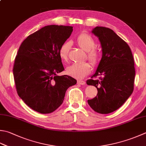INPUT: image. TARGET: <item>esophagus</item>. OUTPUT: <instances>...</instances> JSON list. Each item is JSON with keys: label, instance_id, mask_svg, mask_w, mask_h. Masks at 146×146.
Returning <instances> with one entry per match:
<instances>
[{"label": "esophagus", "instance_id": "obj_1", "mask_svg": "<svg viewBox=\"0 0 146 146\" xmlns=\"http://www.w3.org/2000/svg\"><path fill=\"white\" fill-rule=\"evenodd\" d=\"M77 84L79 85H85V82L84 80H78L77 81Z\"/></svg>", "mask_w": 146, "mask_h": 146}]
</instances>
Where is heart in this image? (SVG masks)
I'll use <instances>...</instances> for the list:
<instances>
[{"instance_id": "b5f03b06", "label": "heart", "mask_w": 146, "mask_h": 146, "mask_svg": "<svg viewBox=\"0 0 146 146\" xmlns=\"http://www.w3.org/2000/svg\"><path fill=\"white\" fill-rule=\"evenodd\" d=\"M77 44L79 47L87 52V59L93 65H96L99 62L101 57L100 51L94 47L96 44L95 40L92 36L87 33L80 34L76 39ZM71 44L66 42L62 44L59 50V55L63 61H67L69 56ZM92 67L89 62H85L82 63H74L68 66L66 69V73L75 78H83L90 73Z\"/></svg>"}]
</instances>
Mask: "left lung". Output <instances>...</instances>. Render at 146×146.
<instances>
[{"label": "left lung", "instance_id": "1", "mask_svg": "<svg viewBox=\"0 0 146 146\" xmlns=\"http://www.w3.org/2000/svg\"><path fill=\"white\" fill-rule=\"evenodd\" d=\"M92 33L101 42L102 56L95 74L87 81L97 88L98 95L87 102L96 112L108 114L120 108L133 92L134 59L129 45L110 28L97 27Z\"/></svg>", "mask_w": 146, "mask_h": 146}]
</instances>
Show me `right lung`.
Here are the masks:
<instances>
[{
    "label": "right lung",
    "mask_w": 146,
    "mask_h": 146,
    "mask_svg": "<svg viewBox=\"0 0 146 146\" xmlns=\"http://www.w3.org/2000/svg\"><path fill=\"white\" fill-rule=\"evenodd\" d=\"M73 31L70 26L48 25L21 43L14 60L13 75L18 96L28 106L42 114L61 106L65 93L76 80L64 71L59 50Z\"/></svg>",
    "instance_id": "right-lung-1"
}]
</instances>
